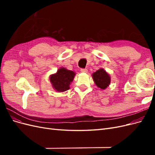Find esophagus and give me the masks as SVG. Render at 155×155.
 <instances>
[{
  "instance_id": "obj_1",
  "label": "esophagus",
  "mask_w": 155,
  "mask_h": 155,
  "mask_svg": "<svg viewBox=\"0 0 155 155\" xmlns=\"http://www.w3.org/2000/svg\"><path fill=\"white\" fill-rule=\"evenodd\" d=\"M81 72H83V73H86V72H87V68H81Z\"/></svg>"
}]
</instances>
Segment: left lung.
I'll use <instances>...</instances> for the list:
<instances>
[{"mask_svg": "<svg viewBox=\"0 0 155 155\" xmlns=\"http://www.w3.org/2000/svg\"><path fill=\"white\" fill-rule=\"evenodd\" d=\"M92 78L96 86L101 89H105L109 85L110 78L104 69H100L92 74Z\"/></svg>", "mask_w": 155, "mask_h": 155, "instance_id": "left-lung-1", "label": "left lung"}]
</instances>
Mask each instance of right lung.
<instances>
[{"label":"right lung","instance_id":"right-lung-1","mask_svg":"<svg viewBox=\"0 0 155 155\" xmlns=\"http://www.w3.org/2000/svg\"><path fill=\"white\" fill-rule=\"evenodd\" d=\"M75 74L73 71L64 68H59L56 74L50 77V82L56 91L64 92L70 88L69 86L74 78Z\"/></svg>","mask_w":155,"mask_h":155}]
</instances>
